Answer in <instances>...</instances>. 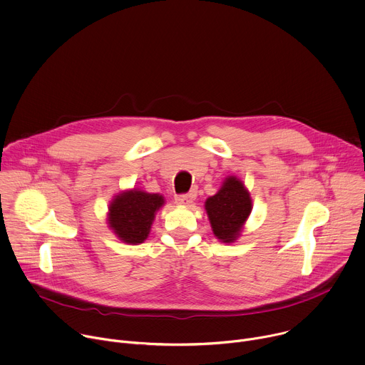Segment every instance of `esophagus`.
I'll list each match as a JSON object with an SVG mask.
<instances>
[{"label": "esophagus", "mask_w": 365, "mask_h": 365, "mask_svg": "<svg viewBox=\"0 0 365 365\" xmlns=\"http://www.w3.org/2000/svg\"><path fill=\"white\" fill-rule=\"evenodd\" d=\"M193 197H195V195H193V193L178 195V196L175 197V202H176L178 205H189V203L193 200Z\"/></svg>", "instance_id": "obj_1"}]
</instances>
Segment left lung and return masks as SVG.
I'll list each match as a JSON object with an SVG mask.
<instances>
[{"instance_id":"left-lung-1","label":"left lung","mask_w":365,"mask_h":365,"mask_svg":"<svg viewBox=\"0 0 365 365\" xmlns=\"http://www.w3.org/2000/svg\"><path fill=\"white\" fill-rule=\"evenodd\" d=\"M213 233L223 242H233L251 213L248 190L236 178H227L220 190L205 203Z\"/></svg>"}]
</instances>
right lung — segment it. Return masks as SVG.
<instances>
[{"mask_svg":"<svg viewBox=\"0 0 365 365\" xmlns=\"http://www.w3.org/2000/svg\"><path fill=\"white\" fill-rule=\"evenodd\" d=\"M165 203L162 195L130 190L110 203L108 225L126 244H142L150 232L156 210Z\"/></svg>","mask_w":365,"mask_h":365,"instance_id":"obj_1","label":"right lung"}]
</instances>
